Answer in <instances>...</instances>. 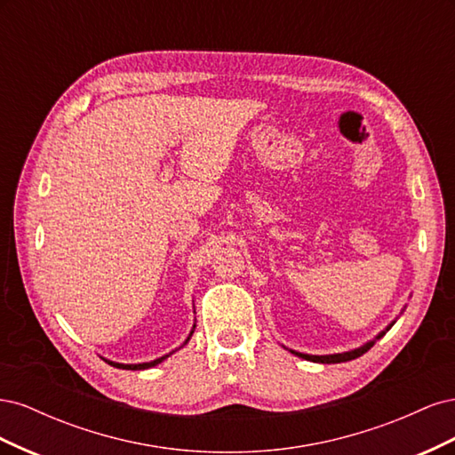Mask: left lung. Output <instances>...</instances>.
Here are the masks:
<instances>
[{"mask_svg": "<svg viewBox=\"0 0 455 455\" xmlns=\"http://www.w3.org/2000/svg\"><path fill=\"white\" fill-rule=\"evenodd\" d=\"M389 330V328H387ZM385 332H381L378 338H381ZM371 346H374V341H368L366 346L359 347V349H353V351H346V353H336V355H306V353H298V351H292L294 355L301 356V359L306 361H313V363H323V364H336V363H347V361H353L356 359V356H361L363 353H366Z\"/></svg>", "mask_w": 455, "mask_h": 455, "instance_id": "obj_1", "label": "left lung"}]
</instances>
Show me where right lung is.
<instances>
[{
  "mask_svg": "<svg viewBox=\"0 0 455 455\" xmlns=\"http://www.w3.org/2000/svg\"><path fill=\"white\" fill-rule=\"evenodd\" d=\"M196 328V326H194ZM194 334V332H191ZM191 334H189V338H191ZM189 338L186 339V343L189 341ZM184 343V346H186ZM171 355V353H169ZM169 355H164V356H161V359H156V361H151V363H142V364H119V363H112V361H106L109 366H116V368H123V370H146V368H151V366H157L159 363H163L164 359H167Z\"/></svg>",
  "mask_w": 455,
  "mask_h": 455,
  "instance_id": "1",
  "label": "right lung"
}]
</instances>
